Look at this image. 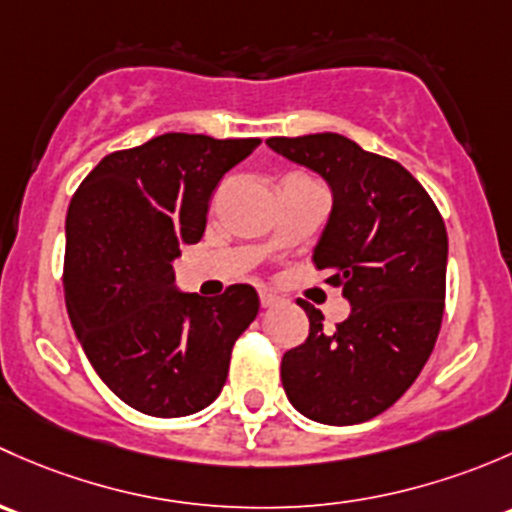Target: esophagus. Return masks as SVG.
<instances>
[{
  "mask_svg": "<svg viewBox=\"0 0 512 512\" xmlns=\"http://www.w3.org/2000/svg\"><path fill=\"white\" fill-rule=\"evenodd\" d=\"M258 298H261V305H263V308H271V305H276L278 300H281V298H278L276 293H273V291H266V288H263V291H258Z\"/></svg>",
  "mask_w": 512,
  "mask_h": 512,
  "instance_id": "esophagus-1",
  "label": "esophagus"
}]
</instances>
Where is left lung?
Instances as JSON below:
<instances>
[{
    "mask_svg": "<svg viewBox=\"0 0 512 512\" xmlns=\"http://www.w3.org/2000/svg\"><path fill=\"white\" fill-rule=\"evenodd\" d=\"M266 145L325 179L333 207L313 263L342 286L345 323L325 328L313 305L303 345L283 355L288 402L330 426L362 424L392 407L419 377L444 318L449 239L439 209L399 162L337 133Z\"/></svg>",
    "mask_w": 512,
    "mask_h": 512,
    "instance_id": "1",
    "label": "left lung"
}]
</instances>
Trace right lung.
I'll return each instance as SVG.
<instances>
[{"instance_id": "right-lung-1", "label": "right lung", "mask_w": 512, "mask_h": 512, "mask_svg": "<svg viewBox=\"0 0 512 512\" xmlns=\"http://www.w3.org/2000/svg\"><path fill=\"white\" fill-rule=\"evenodd\" d=\"M261 145L165 133L113 152L76 189L66 217L68 318L105 387L142 414L209 407L231 347L258 315L246 283L219 298L179 291V246L197 244L219 179Z\"/></svg>"}]
</instances>
